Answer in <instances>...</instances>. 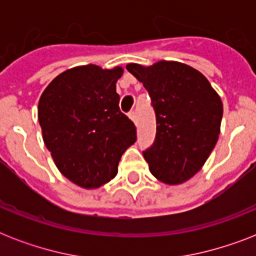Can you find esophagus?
Returning a JSON list of instances; mask_svg holds the SVG:
<instances>
[{"mask_svg":"<svg viewBox=\"0 0 256 256\" xmlns=\"http://www.w3.org/2000/svg\"><path fill=\"white\" fill-rule=\"evenodd\" d=\"M128 116H130V120H132L134 124H136V112H130V114H128Z\"/></svg>","mask_w":256,"mask_h":256,"instance_id":"obj_1","label":"esophagus"}]
</instances>
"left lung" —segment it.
I'll return each mask as SVG.
<instances>
[{
  "mask_svg": "<svg viewBox=\"0 0 256 256\" xmlns=\"http://www.w3.org/2000/svg\"><path fill=\"white\" fill-rule=\"evenodd\" d=\"M126 69L144 84L156 110V140L144 152L150 172L171 186L187 182L218 142L220 96L200 72L182 62L128 64Z\"/></svg>",
  "mask_w": 256,
  "mask_h": 256,
  "instance_id": "obj_1",
  "label": "left lung"
}]
</instances>
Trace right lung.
Segmentation results:
<instances>
[{
  "mask_svg": "<svg viewBox=\"0 0 256 256\" xmlns=\"http://www.w3.org/2000/svg\"><path fill=\"white\" fill-rule=\"evenodd\" d=\"M122 74L120 66H76L54 78L38 102L42 138L54 164L84 188L112 180L136 140V126L120 110L116 85Z\"/></svg>",
  "mask_w": 256,
  "mask_h": 256,
  "instance_id": "right-lung-1",
  "label": "right lung"
}]
</instances>
